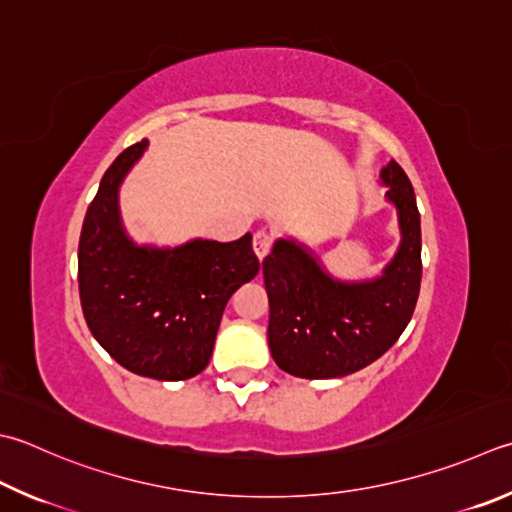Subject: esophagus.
I'll return each instance as SVG.
<instances>
[{
  "label": "esophagus",
  "mask_w": 512,
  "mask_h": 512,
  "mask_svg": "<svg viewBox=\"0 0 512 512\" xmlns=\"http://www.w3.org/2000/svg\"><path fill=\"white\" fill-rule=\"evenodd\" d=\"M254 252H256V256L263 260L267 254H269V249H272V234H269V231H265V229H258L256 234H254Z\"/></svg>",
  "instance_id": "1"
}]
</instances>
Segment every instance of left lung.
<instances>
[{
	"mask_svg": "<svg viewBox=\"0 0 512 512\" xmlns=\"http://www.w3.org/2000/svg\"><path fill=\"white\" fill-rule=\"evenodd\" d=\"M397 207L401 243L383 274L345 283L318 265L294 238L263 260L269 298V350L281 370L301 379H336L363 370L397 343L421 287V220L414 189L397 162L381 169Z\"/></svg>",
	"mask_w": 512,
	"mask_h": 512,
	"instance_id": "8db88e82",
	"label": "left lung"
}]
</instances>
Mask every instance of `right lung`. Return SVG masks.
Segmentation results:
<instances>
[{"instance_id":"add662e5","label":"right lung","mask_w":512,"mask_h":512,"mask_svg":"<svg viewBox=\"0 0 512 512\" xmlns=\"http://www.w3.org/2000/svg\"><path fill=\"white\" fill-rule=\"evenodd\" d=\"M147 144H131L102 176L84 216L77 281L86 325L122 368L182 381L207 368L227 301L252 281L260 263L252 234L234 243H133L122 227L118 194Z\"/></svg>"}]
</instances>
